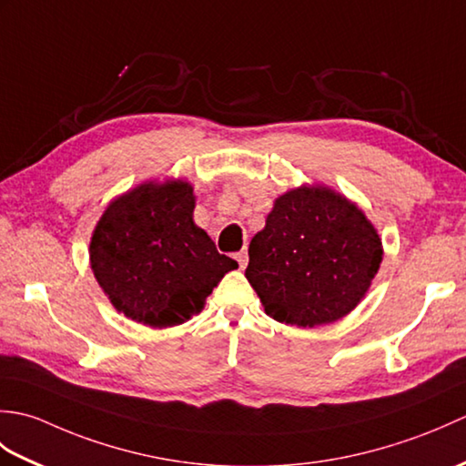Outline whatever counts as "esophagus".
I'll return each mask as SVG.
<instances>
[{
	"instance_id": "1",
	"label": "esophagus",
	"mask_w": 466,
	"mask_h": 466,
	"mask_svg": "<svg viewBox=\"0 0 466 466\" xmlns=\"http://www.w3.org/2000/svg\"><path fill=\"white\" fill-rule=\"evenodd\" d=\"M236 260H238L240 268L244 270V268H246V264H248V252H246V250H240L238 254H236Z\"/></svg>"
}]
</instances>
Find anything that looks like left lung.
Returning <instances> with one entry per match:
<instances>
[{"label": "left lung", "mask_w": 466, "mask_h": 466, "mask_svg": "<svg viewBox=\"0 0 466 466\" xmlns=\"http://www.w3.org/2000/svg\"><path fill=\"white\" fill-rule=\"evenodd\" d=\"M248 256L246 279L266 314L312 329L356 309L379 272L382 242L346 198L302 186L274 202Z\"/></svg>", "instance_id": "obj_1"}]
</instances>
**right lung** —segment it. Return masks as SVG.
<instances>
[{"label": "right lung", "mask_w": 466, "mask_h": 466, "mask_svg": "<svg viewBox=\"0 0 466 466\" xmlns=\"http://www.w3.org/2000/svg\"><path fill=\"white\" fill-rule=\"evenodd\" d=\"M187 182L142 184L117 198L90 242L96 280L127 319L152 329L190 320L238 262L194 224Z\"/></svg>", "instance_id": "obj_1"}]
</instances>
